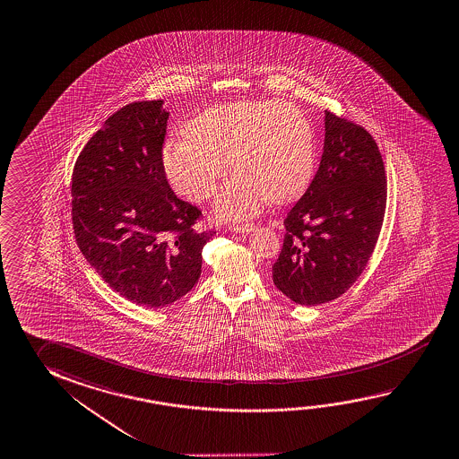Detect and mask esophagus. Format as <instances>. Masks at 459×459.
Segmentation results:
<instances>
[{"mask_svg":"<svg viewBox=\"0 0 459 459\" xmlns=\"http://www.w3.org/2000/svg\"><path fill=\"white\" fill-rule=\"evenodd\" d=\"M230 232L248 233L255 230V224H237V226L227 227Z\"/></svg>","mask_w":459,"mask_h":459,"instance_id":"1","label":"esophagus"}]
</instances>
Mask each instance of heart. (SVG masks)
I'll return each instance as SVG.
<instances>
[{"label": "heart", "instance_id": "1", "mask_svg": "<svg viewBox=\"0 0 459 459\" xmlns=\"http://www.w3.org/2000/svg\"><path fill=\"white\" fill-rule=\"evenodd\" d=\"M212 212L224 221L257 214L264 204L301 196L316 169V137L306 115L288 102L218 104L187 125L161 155L166 179L178 195L204 202L229 171Z\"/></svg>", "mask_w": 459, "mask_h": 459}]
</instances>
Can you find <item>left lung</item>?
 <instances>
[{
  "mask_svg": "<svg viewBox=\"0 0 459 459\" xmlns=\"http://www.w3.org/2000/svg\"><path fill=\"white\" fill-rule=\"evenodd\" d=\"M385 196V171L375 139L325 110L318 171L283 221V248L272 267L278 290L301 306L346 293L375 249Z\"/></svg>",
  "mask_w": 459,
  "mask_h": 459,
  "instance_id": "obj_1",
  "label": "left lung"
}]
</instances>
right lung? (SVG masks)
Here are the masks:
<instances>
[{
  "label": "right lung",
  "mask_w": 459,
  "mask_h": 459,
  "mask_svg": "<svg viewBox=\"0 0 459 459\" xmlns=\"http://www.w3.org/2000/svg\"><path fill=\"white\" fill-rule=\"evenodd\" d=\"M165 100L113 113L84 145L72 178L76 241L113 291L145 307L187 294L202 273L212 232H195V206L174 195L161 147Z\"/></svg>",
  "instance_id": "right-lung-1"
}]
</instances>
